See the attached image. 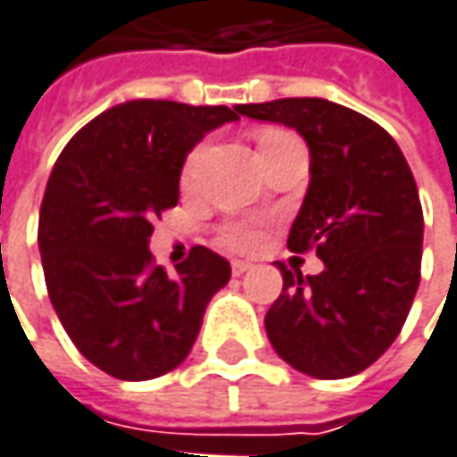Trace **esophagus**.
<instances>
[{
	"label": "esophagus",
	"mask_w": 457,
	"mask_h": 457,
	"mask_svg": "<svg viewBox=\"0 0 457 457\" xmlns=\"http://www.w3.org/2000/svg\"><path fill=\"white\" fill-rule=\"evenodd\" d=\"M253 270V264H251V262H240V259H235V262H232V274H235V277H240V274H245V271H251Z\"/></svg>",
	"instance_id": "obj_1"
}]
</instances>
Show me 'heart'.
<instances>
[{"label": "heart", "instance_id": "b5f03b06", "mask_svg": "<svg viewBox=\"0 0 457 457\" xmlns=\"http://www.w3.org/2000/svg\"><path fill=\"white\" fill-rule=\"evenodd\" d=\"M285 136H293V133L270 128V130H264V133L259 136V148H264V145L271 144V141H277V138H285ZM204 154H206V148H204V145H195V148L186 156V162H183L180 183H183L186 190L195 187L198 170H201V162H204ZM264 237H267V228H264V222H259V220H229V222H225V225L220 228V235H217L220 245H225L229 251H256V248L264 243Z\"/></svg>", "mask_w": 457, "mask_h": 457}]
</instances>
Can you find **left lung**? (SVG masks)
Listing matches in <instances>:
<instances>
[{
	"label": "left lung",
	"instance_id": "1",
	"mask_svg": "<svg viewBox=\"0 0 457 457\" xmlns=\"http://www.w3.org/2000/svg\"><path fill=\"white\" fill-rule=\"evenodd\" d=\"M240 114L295 128L312 154V183L287 248L316 251L321 274L282 262V293L267 312L270 343L293 369L343 379L371 366L400 335L421 279L424 212L413 172L374 120L327 99L243 104Z\"/></svg>",
	"mask_w": 457,
	"mask_h": 457
}]
</instances>
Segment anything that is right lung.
<instances>
[{
  "label": "right lung",
  "instance_id": "add662e5",
  "mask_svg": "<svg viewBox=\"0 0 457 457\" xmlns=\"http://www.w3.org/2000/svg\"><path fill=\"white\" fill-rule=\"evenodd\" d=\"M240 106L136 99L112 106L64 145L38 214V248L64 332L102 371L144 382L180 366L228 259L193 245L170 277L156 267L154 220L180 198L186 154Z\"/></svg>",
  "mask_w": 457,
  "mask_h": 457
}]
</instances>
